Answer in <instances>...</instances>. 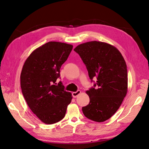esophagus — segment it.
Returning <instances> with one entry per match:
<instances>
[{
  "mask_svg": "<svg viewBox=\"0 0 149 149\" xmlns=\"http://www.w3.org/2000/svg\"><path fill=\"white\" fill-rule=\"evenodd\" d=\"M81 94V91H80V90H78L77 91L73 92V93H72V96H73V97L75 98V97H77L79 94Z\"/></svg>",
  "mask_w": 149,
  "mask_h": 149,
  "instance_id": "1",
  "label": "esophagus"
}]
</instances>
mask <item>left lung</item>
I'll list each match as a JSON object with an SVG mask.
<instances>
[{
	"label": "left lung",
	"instance_id": "obj_1",
	"mask_svg": "<svg viewBox=\"0 0 149 149\" xmlns=\"http://www.w3.org/2000/svg\"><path fill=\"white\" fill-rule=\"evenodd\" d=\"M74 50L86 66L91 81L94 77L97 78L94 88L86 92L90 100L82 108L84 115L98 123L109 119L127 92V65L123 55L115 47L97 41L80 44Z\"/></svg>",
	"mask_w": 149,
	"mask_h": 149
}]
</instances>
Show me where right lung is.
I'll return each instance as SVG.
<instances>
[{
    "label": "right lung",
    "mask_w": 149,
    "mask_h": 149,
    "mask_svg": "<svg viewBox=\"0 0 149 149\" xmlns=\"http://www.w3.org/2000/svg\"><path fill=\"white\" fill-rule=\"evenodd\" d=\"M73 46L49 42L35 49L24 63L20 74L22 92L30 109L43 123L52 124L64 118L71 93L60 81V68Z\"/></svg>",
    "instance_id": "add662e5"
}]
</instances>
